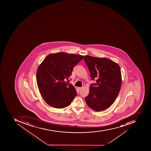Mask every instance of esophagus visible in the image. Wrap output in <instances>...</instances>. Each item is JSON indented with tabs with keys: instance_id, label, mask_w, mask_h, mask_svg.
Masks as SVG:
<instances>
[{
	"instance_id": "esophagus-1",
	"label": "esophagus",
	"mask_w": 151,
	"mask_h": 151,
	"mask_svg": "<svg viewBox=\"0 0 151 151\" xmlns=\"http://www.w3.org/2000/svg\"><path fill=\"white\" fill-rule=\"evenodd\" d=\"M82 87H78V89L79 90H80L81 89H82Z\"/></svg>"
}]
</instances>
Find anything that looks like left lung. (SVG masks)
Returning <instances> with one entry per match:
<instances>
[{
    "mask_svg": "<svg viewBox=\"0 0 151 151\" xmlns=\"http://www.w3.org/2000/svg\"><path fill=\"white\" fill-rule=\"evenodd\" d=\"M90 76L96 83L90 87L85 97L90 108L96 111L105 110L111 106L121 90L122 79L121 69L117 63L106 58L84 56Z\"/></svg>",
    "mask_w": 151,
    "mask_h": 151,
    "instance_id": "8db88e82",
    "label": "left lung"
}]
</instances>
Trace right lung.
I'll use <instances>...</instances> for the list:
<instances>
[{
    "label": "right lung",
    "mask_w": 151,
    "mask_h": 151,
    "mask_svg": "<svg viewBox=\"0 0 151 151\" xmlns=\"http://www.w3.org/2000/svg\"><path fill=\"white\" fill-rule=\"evenodd\" d=\"M83 55L64 52L51 54L39 65L37 81L46 103L55 108L68 107L77 95L73 85L68 83L73 68Z\"/></svg>",
    "instance_id": "add662e5"
}]
</instances>
